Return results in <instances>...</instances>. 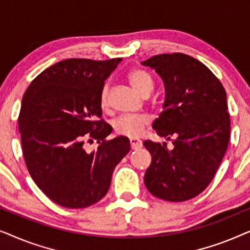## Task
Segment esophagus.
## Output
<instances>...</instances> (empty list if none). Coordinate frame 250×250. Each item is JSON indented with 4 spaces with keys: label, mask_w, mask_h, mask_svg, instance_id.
Returning <instances> with one entry per match:
<instances>
[{
    "label": "esophagus",
    "mask_w": 250,
    "mask_h": 250,
    "mask_svg": "<svg viewBox=\"0 0 250 250\" xmlns=\"http://www.w3.org/2000/svg\"><path fill=\"white\" fill-rule=\"evenodd\" d=\"M129 145H131V149L132 150H138L140 148H142V142L140 140H135V139H131L129 140Z\"/></svg>",
    "instance_id": "34e87169"
}]
</instances>
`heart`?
<instances>
[{
	"label": "heart",
	"instance_id": "b5f03b06",
	"mask_svg": "<svg viewBox=\"0 0 250 250\" xmlns=\"http://www.w3.org/2000/svg\"><path fill=\"white\" fill-rule=\"evenodd\" d=\"M128 82L140 94L148 97L152 92L153 80L148 71L135 68L127 75ZM100 104L102 108L108 105V86H104L101 92ZM149 124V117L146 115H124L115 119L112 127L116 134L126 138H139Z\"/></svg>",
	"mask_w": 250,
	"mask_h": 250
}]
</instances>
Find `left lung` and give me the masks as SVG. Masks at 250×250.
I'll list each match as a JSON object with an SVG mask.
<instances>
[{"mask_svg":"<svg viewBox=\"0 0 250 250\" xmlns=\"http://www.w3.org/2000/svg\"><path fill=\"white\" fill-rule=\"evenodd\" d=\"M165 84V102L152 128L174 148L145 141L151 164L145 174L149 192L167 201L192 199L208 187L227 152L230 114L218 78L199 60L183 53L142 61Z\"/></svg>","mask_w":250,"mask_h":250,"instance_id":"left-lung-1","label":"left lung"}]
</instances>
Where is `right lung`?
Here are the masks:
<instances>
[{
    "label": "right lung",
    "mask_w": 250,
    "mask_h": 250,
    "mask_svg": "<svg viewBox=\"0 0 250 250\" xmlns=\"http://www.w3.org/2000/svg\"><path fill=\"white\" fill-rule=\"evenodd\" d=\"M121 61H60L23 94L18 118L23 159L36 186L60 206L85 208L101 200L131 150L125 136L105 140L112 127L101 119L104 81ZM86 139H97L98 149L86 153Z\"/></svg>",
    "instance_id": "add662e5"
}]
</instances>
